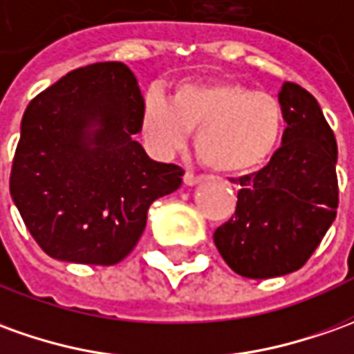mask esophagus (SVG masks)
I'll list each match as a JSON object with an SVG mask.
<instances>
[{"mask_svg": "<svg viewBox=\"0 0 354 354\" xmlns=\"http://www.w3.org/2000/svg\"><path fill=\"white\" fill-rule=\"evenodd\" d=\"M204 179H202L201 175H194V173H185L183 175V183L187 185V187H194V185H198V183H202Z\"/></svg>", "mask_w": 354, "mask_h": 354, "instance_id": "1", "label": "esophagus"}]
</instances>
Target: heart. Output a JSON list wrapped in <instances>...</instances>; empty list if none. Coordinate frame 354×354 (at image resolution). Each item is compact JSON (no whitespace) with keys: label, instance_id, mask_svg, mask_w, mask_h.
<instances>
[{"label":"heart","instance_id":"heart-1","mask_svg":"<svg viewBox=\"0 0 354 354\" xmlns=\"http://www.w3.org/2000/svg\"><path fill=\"white\" fill-rule=\"evenodd\" d=\"M281 102L239 80H185L165 98L148 90L140 104V133L160 156L181 150L189 133L212 171L245 175L262 167L281 140Z\"/></svg>","mask_w":354,"mask_h":354}]
</instances>
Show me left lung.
<instances>
[{"label": "left lung", "instance_id": "1", "mask_svg": "<svg viewBox=\"0 0 354 354\" xmlns=\"http://www.w3.org/2000/svg\"><path fill=\"white\" fill-rule=\"evenodd\" d=\"M287 129L260 171L239 179L233 218L214 233L227 266L243 277L297 272L337 214V142L316 98L295 82L277 94Z\"/></svg>", "mask_w": 354, "mask_h": 354}]
</instances>
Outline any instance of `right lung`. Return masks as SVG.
Here are the masks:
<instances>
[{"instance_id": "add662e5", "label": "right lung", "mask_w": 354, "mask_h": 354, "mask_svg": "<svg viewBox=\"0 0 354 354\" xmlns=\"http://www.w3.org/2000/svg\"><path fill=\"white\" fill-rule=\"evenodd\" d=\"M140 104L131 69L107 61L71 71L26 107L9 191L51 258L121 262L150 204L181 187V167L153 162L135 140Z\"/></svg>"}]
</instances>
